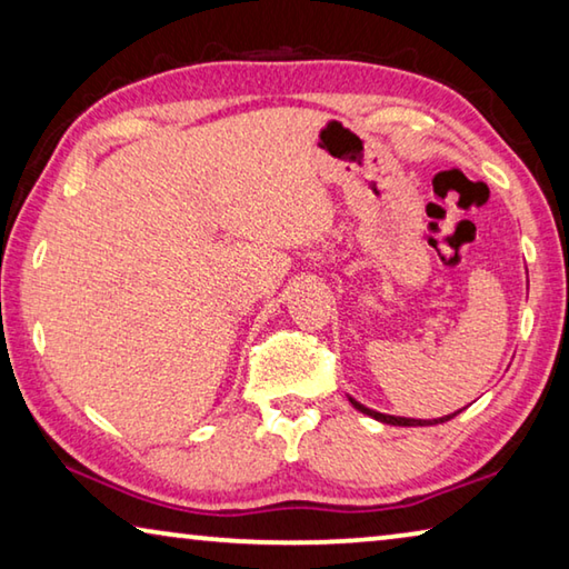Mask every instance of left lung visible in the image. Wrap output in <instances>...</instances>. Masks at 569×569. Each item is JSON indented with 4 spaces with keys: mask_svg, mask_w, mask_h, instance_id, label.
Listing matches in <instances>:
<instances>
[{
    "mask_svg": "<svg viewBox=\"0 0 569 569\" xmlns=\"http://www.w3.org/2000/svg\"><path fill=\"white\" fill-rule=\"evenodd\" d=\"M356 409L359 411H363V413H369V417H373V419H379V421H383V423H393V427H429V423H445V421H449V419H455L459 411H455V413H449V417H441V419H431V421H423V419H407V417H389V413H379V411H373V409H366L363 403H359V401H353V399H349Z\"/></svg>",
    "mask_w": 569,
    "mask_h": 569,
    "instance_id": "8db88e82",
    "label": "left lung"
}]
</instances>
